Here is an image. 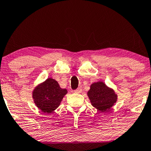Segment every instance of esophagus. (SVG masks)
Here are the masks:
<instances>
[{
    "label": "esophagus",
    "mask_w": 151,
    "mask_h": 151,
    "mask_svg": "<svg viewBox=\"0 0 151 151\" xmlns=\"http://www.w3.org/2000/svg\"><path fill=\"white\" fill-rule=\"evenodd\" d=\"M82 88H77V89L76 90H75L74 91V93H82Z\"/></svg>",
    "instance_id": "34e87169"
}]
</instances>
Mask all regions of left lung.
<instances>
[{"instance_id": "obj_1", "label": "left lung", "mask_w": 151, "mask_h": 151, "mask_svg": "<svg viewBox=\"0 0 151 151\" xmlns=\"http://www.w3.org/2000/svg\"><path fill=\"white\" fill-rule=\"evenodd\" d=\"M87 96L92 106L100 112L110 110L117 100L115 91L102 81L93 83L88 91Z\"/></svg>"}]
</instances>
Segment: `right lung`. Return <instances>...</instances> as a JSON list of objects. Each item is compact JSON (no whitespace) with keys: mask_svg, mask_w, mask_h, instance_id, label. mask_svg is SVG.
I'll return each mask as SVG.
<instances>
[{"mask_svg":"<svg viewBox=\"0 0 151 151\" xmlns=\"http://www.w3.org/2000/svg\"><path fill=\"white\" fill-rule=\"evenodd\" d=\"M67 93L58 82L49 78L36 86L32 91V98L36 106L45 114H50L60 106L64 96Z\"/></svg>","mask_w":151,"mask_h":151,"instance_id":"1","label":"right lung"}]
</instances>
